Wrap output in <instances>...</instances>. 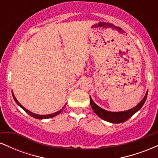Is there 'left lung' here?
<instances>
[{
	"label": "left lung",
	"mask_w": 158,
	"mask_h": 158,
	"mask_svg": "<svg viewBox=\"0 0 158 158\" xmlns=\"http://www.w3.org/2000/svg\"><path fill=\"white\" fill-rule=\"evenodd\" d=\"M147 94L148 92L146 93L144 98L142 99V101H141L137 106L131 108V109L123 112H110L102 109V108H101L100 107L97 106V105L94 103V101L92 100L91 97H90V106H91L92 109L94 110L95 114H97V116H99L100 118L112 123H121L128 120V119L131 117H132L136 112L138 111V110L142 108L143 104L146 102V98H147Z\"/></svg>",
	"instance_id": "1"
}]
</instances>
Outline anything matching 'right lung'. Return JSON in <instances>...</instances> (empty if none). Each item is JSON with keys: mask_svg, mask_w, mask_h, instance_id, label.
<instances>
[{"mask_svg": "<svg viewBox=\"0 0 158 158\" xmlns=\"http://www.w3.org/2000/svg\"><path fill=\"white\" fill-rule=\"evenodd\" d=\"M12 97H13V98H14V99H15V102L17 103L18 105H19V106L21 107V108H22L23 110H24L25 111L27 112V114H29V115H30L31 116V117H34V118H35V119H48V118H51V117H56V116H57L58 114H59L61 113V111H62V110H63V108H64H64H62V109H61L60 110H59V111H57V112H56V113H54V114H48V115H39V114H33V113H32V112H30V110H28L27 109H26V108H24V107H23L22 106H21V104H20V103L18 102V100L17 99H16V98L15 97V96H14V94H12Z\"/></svg>", "mask_w": 158, "mask_h": 158, "instance_id": "1", "label": "right lung"}]
</instances>
